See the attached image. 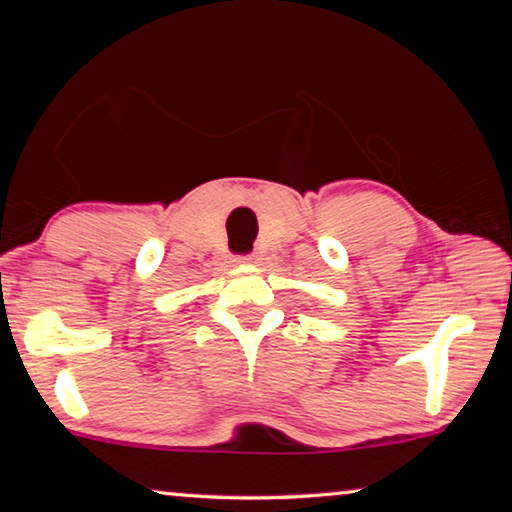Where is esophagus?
Wrapping results in <instances>:
<instances>
[{"label": "esophagus", "instance_id": "1", "mask_svg": "<svg viewBox=\"0 0 512 512\" xmlns=\"http://www.w3.org/2000/svg\"><path fill=\"white\" fill-rule=\"evenodd\" d=\"M235 262H244V264H253L255 262V255H237Z\"/></svg>", "mask_w": 512, "mask_h": 512}]
</instances>
